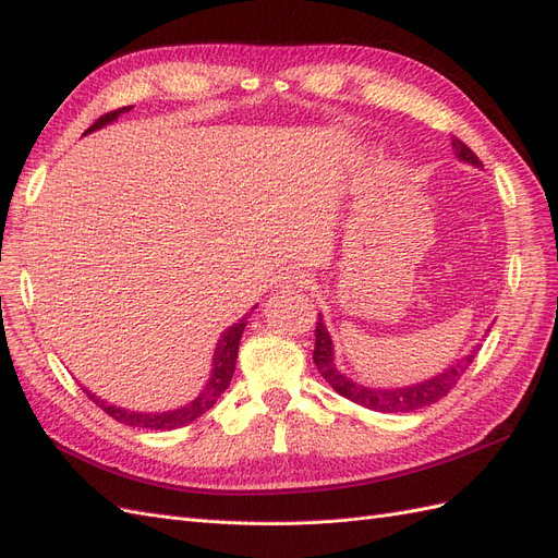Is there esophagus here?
<instances>
[{
    "instance_id": "esophagus-1",
    "label": "esophagus",
    "mask_w": 558,
    "mask_h": 558,
    "mask_svg": "<svg viewBox=\"0 0 558 558\" xmlns=\"http://www.w3.org/2000/svg\"><path fill=\"white\" fill-rule=\"evenodd\" d=\"M283 289H307L310 286V275L300 272V269H291V272H286L281 279Z\"/></svg>"
}]
</instances>
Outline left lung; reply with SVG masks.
<instances>
[{"label": "left lung", "instance_id": "obj_1", "mask_svg": "<svg viewBox=\"0 0 558 558\" xmlns=\"http://www.w3.org/2000/svg\"><path fill=\"white\" fill-rule=\"evenodd\" d=\"M453 154L461 162H468L472 167H480L482 162L480 158L472 154V150L461 142L453 140ZM488 332V330H486ZM482 349V344L477 342L468 353H463L461 359H456V363H451L449 367H445L442 373H437L424 381L416 384H408V386H388V388H377V386H363L359 381H353L351 377H347L340 367L335 363V344L332 337L324 324V316L318 314V326H316V347H314V363L318 367L320 377H324L337 393L344 396L347 400L363 404L367 410L375 412H414L421 408H428V404L437 402L440 398H445L451 388L456 386V381L461 379V375L468 369V365L475 361L477 351Z\"/></svg>", "mask_w": 558, "mask_h": 558}]
</instances>
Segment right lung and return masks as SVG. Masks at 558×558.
Segmentation results:
<instances>
[{
	"label": "right lung",
	"mask_w": 558,
	"mask_h": 558,
	"mask_svg": "<svg viewBox=\"0 0 558 558\" xmlns=\"http://www.w3.org/2000/svg\"><path fill=\"white\" fill-rule=\"evenodd\" d=\"M132 107L128 109H118V111H111L107 116L99 118V121H95L86 132L83 134H90L95 130H102L107 128L109 123L118 121L125 111H130ZM258 305H253L251 312L256 310ZM248 316L251 314H244L238 324L228 326L221 337H218V342L214 347V356H211V369H209V379L207 384L199 388V393L191 400L181 404V408H174V410H167V412H134V410H125V408H116V404H109L107 400L97 398L95 393H90L88 388H83L86 391V396L97 404V408H102L109 416H113L116 421H121V424L125 426H137V428H150V430H172V428H181L185 424H193L195 418H199L205 412H209L216 400L221 398V393L226 391V388L230 386V379L234 375V365H238V351H240V340H242V332L248 324Z\"/></svg>",
	"instance_id": "obj_1"
}]
</instances>
